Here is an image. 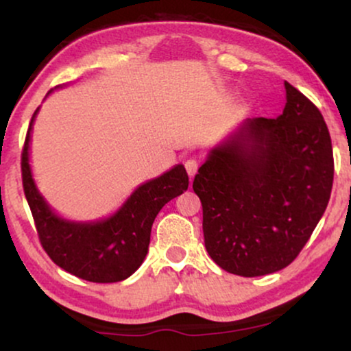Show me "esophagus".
Returning a JSON list of instances; mask_svg holds the SVG:
<instances>
[{
    "instance_id": "1",
    "label": "esophagus",
    "mask_w": 351,
    "mask_h": 351,
    "mask_svg": "<svg viewBox=\"0 0 351 351\" xmlns=\"http://www.w3.org/2000/svg\"><path fill=\"white\" fill-rule=\"evenodd\" d=\"M184 168H186V173L189 178H193V176L196 175V171H198V163H196V160L189 158L184 162Z\"/></svg>"
}]
</instances>
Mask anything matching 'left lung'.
Instances as JSON below:
<instances>
[{
    "mask_svg": "<svg viewBox=\"0 0 351 351\" xmlns=\"http://www.w3.org/2000/svg\"><path fill=\"white\" fill-rule=\"evenodd\" d=\"M285 86L277 119H245L209 150L193 189L204 245L229 274L267 276L299 256L327 209L333 152L320 110Z\"/></svg>",
    "mask_w": 351,
    "mask_h": 351,
    "instance_id": "left-lung-1",
    "label": "left lung"
}]
</instances>
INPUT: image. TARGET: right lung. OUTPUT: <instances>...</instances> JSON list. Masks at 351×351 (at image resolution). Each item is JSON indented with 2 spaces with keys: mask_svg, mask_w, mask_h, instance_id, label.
I'll use <instances>...</instances> for the list:
<instances>
[{
  "mask_svg": "<svg viewBox=\"0 0 351 351\" xmlns=\"http://www.w3.org/2000/svg\"><path fill=\"white\" fill-rule=\"evenodd\" d=\"M38 114L39 107L27 128L21 170L24 195L44 251L59 267L84 280L97 284L125 280L147 257L153 221L160 209L188 189L186 170L183 165H175L158 178L145 181L122 206L102 219H67L41 195L31 170V132Z\"/></svg>",
  "mask_w": 351,
  "mask_h": 351,
  "instance_id": "obj_1",
  "label": "right lung"
}]
</instances>
